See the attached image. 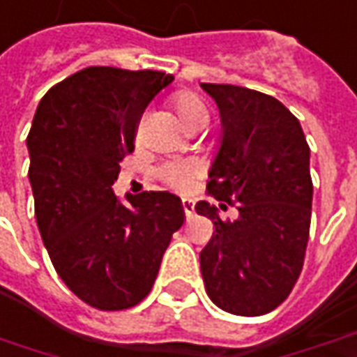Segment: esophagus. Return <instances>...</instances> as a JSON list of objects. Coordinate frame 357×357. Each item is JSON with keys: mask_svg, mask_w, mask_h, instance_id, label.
I'll use <instances>...</instances> for the list:
<instances>
[{"mask_svg": "<svg viewBox=\"0 0 357 357\" xmlns=\"http://www.w3.org/2000/svg\"><path fill=\"white\" fill-rule=\"evenodd\" d=\"M181 207H183V213H185V217H188V219H191V217H193V213H195V207H193V203H191V201H188V199H183V201H181Z\"/></svg>", "mask_w": 357, "mask_h": 357, "instance_id": "obj_1", "label": "esophagus"}]
</instances>
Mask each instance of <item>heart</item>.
<instances>
[{"mask_svg":"<svg viewBox=\"0 0 357 357\" xmlns=\"http://www.w3.org/2000/svg\"><path fill=\"white\" fill-rule=\"evenodd\" d=\"M169 103L178 115L179 123L183 127H189L191 123H195L199 119H207V111L203 107L201 99L191 91H176L169 97ZM197 176V168L195 164L179 160V162H168L164 166H160L158 178L168 185V188L176 189V191H188L193 183V179Z\"/></svg>","mask_w":357,"mask_h":357,"instance_id":"b5f03b06","label":"heart"}]
</instances>
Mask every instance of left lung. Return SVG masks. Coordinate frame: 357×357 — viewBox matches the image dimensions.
<instances>
[{
  "label": "left lung",
  "mask_w": 357,
  "mask_h": 357,
  "mask_svg": "<svg viewBox=\"0 0 357 357\" xmlns=\"http://www.w3.org/2000/svg\"><path fill=\"white\" fill-rule=\"evenodd\" d=\"M201 87L215 99L222 125L207 191L229 205L238 203L234 220L220 219L207 201L195 205L197 215L215 225L199 254L201 273L219 309L260 317L287 299L303 270L311 227V150L297 117L275 97L229 84Z\"/></svg>",
  "instance_id": "1"
}]
</instances>
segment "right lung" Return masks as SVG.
<instances>
[{"instance_id": "1", "label": "right lung", "mask_w": 357, "mask_h": 357, "mask_svg": "<svg viewBox=\"0 0 357 357\" xmlns=\"http://www.w3.org/2000/svg\"><path fill=\"white\" fill-rule=\"evenodd\" d=\"M174 82L154 70L91 66L46 91L26 137L35 217L54 270L68 289L101 311L146 297L181 199L168 191L113 193L119 164L135 150L148 103Z\"/></svg>"}]
</instances>
